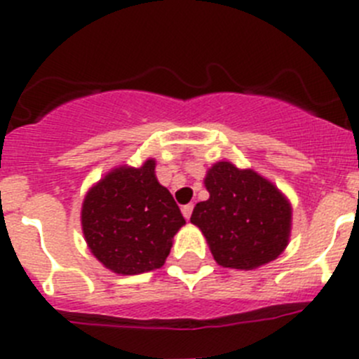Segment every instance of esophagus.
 <instances>
[{
  "label": "esophagus",
  "instance_id": "obj_1",
  "mask_svg": "<svg viewBox=\"0 0 359 359\" xmlns=\"http://www.w3.org/2000/svg\"><path fill=\"white\" fill-rule=\"evenodd\" d=\"M193 208H194V206L191 205V203H189V205H184L182 206V215L186 217V219H191V213H193Z\"/></svg>",
  "mask_w": 359,
  "mask_h": 359
}]
</instances>
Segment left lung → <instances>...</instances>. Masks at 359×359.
<instances>
[{"label":"left lung","mask_w":359,"mask_h":359,"mask_svg":"<svg viewBox=\"0 0 359 359\" xmlns=\"http://www.w3.org/2000/svg\"><path fill=\"white\" fill-rule=\"evenodd\" d=\"M210 198L191 215L205 234L217 264L255 269L288 245L292 208L287 198L253 170L215 163L205 179Z\"/></svg>","instance_id":"8db88e82"}]
</instances>
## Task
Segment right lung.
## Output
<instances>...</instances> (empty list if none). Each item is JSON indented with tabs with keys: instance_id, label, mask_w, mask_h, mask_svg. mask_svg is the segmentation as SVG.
Instances as JSON below:
<instances>
[{
	"instance_id": "1",
	"label": "right lung",
	"mask_w": 359,
	"mask_h": 359,
	"mask_svg": "<svg viewBox=\"0 0 359 359\" xmlns=\"http://www.w3.org/2000/svg\"><path fill=\"white\" fill-rule=\"evenodd\" d=\"M154 165V159H147L140 168L112 170L83 201L86 243L118 274L161 267L173 236L186 224L170 191L158 182Z\"/></svg>"
}]
</instances>
